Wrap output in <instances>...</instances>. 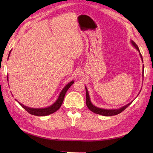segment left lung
<instances>
[{"label":"left lung","mask_w":153,"mask_h":153,"mask_svg":"<svg viewBox=\"0 0 153 153\" xmlns=\"http://www.w3.org/2000/svg\"><path fill=\"white\" fill-rule=\"evenodd\" d=\"M131 43L139 53V55H140L142 62H143L142 55L140 53V51H139L138 46L135 44V42L133 41H131ZM143 71H144V66H143ZM85 90H86V105H87V106L88 107V108L91 110V111H92L93 112L95 113V114H100V115L105 116H110L117 115V114H118L121 113L122 111H123V110H124L126 108H128V107L132 103V102H129L128 104H127L126 105L123 106L121 107V108H118V109H116H116H105V108H99V107L95 106V105H93L91 101L88 90H87L86 86H85Z\"/></svg>","instance_id":"1"}]
</instances>
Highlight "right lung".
<instances>
[{"instance_id": "right-lung-1", "label": "right lung", "mask_w": 153, "mask_h": 153, "mask_svg": "<svg viewBox=\"0 0 153 153\" xmlns=\"http://www.w3.org/2000/svg\"><path fill=\"white\" fill-rule=\"evenodd\" d=\"M11 51H12V50L10 51L8 56V59L9 58L10 54ZM7 80L8 82V76H7ZM74 83V81H71L70 83H68L67 85L62 89V90L61 91L60 93L59 94V96H58V99L56 101H55L53 104V105H51V106H48V107H46V108H30V107L25 106L23 105V104L18 102L16 99H15V100L23 107V108L26 110L27 112H28L29 113L31 114H32V115L37 116H45L49 115V114H51L54 113V112H56V110H58L60 108L62 104V102H63L64 97H65V95H66L67 91L68 90V89L70 88V86L72 85Z\"/></svg>"}]
</instances>
